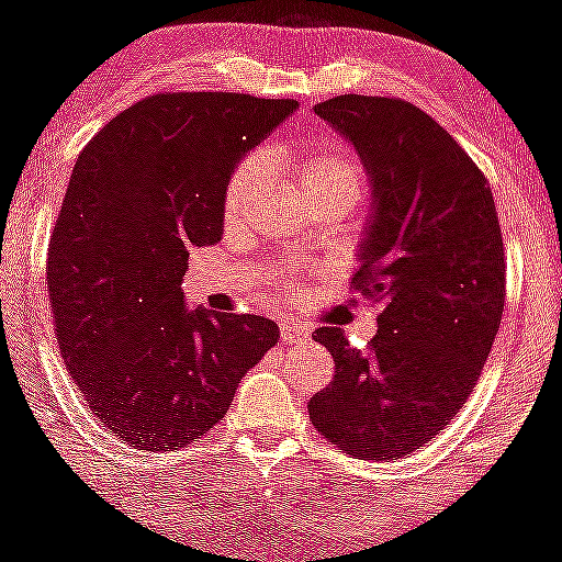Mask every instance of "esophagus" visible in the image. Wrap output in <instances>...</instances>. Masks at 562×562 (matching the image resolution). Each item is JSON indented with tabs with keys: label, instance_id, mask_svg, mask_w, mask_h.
<instances>
[{
	"label": "esophagus",
	"instance_id": "1",
	"mask_svg": "<svg viewBox=\"0 0 562 562\" xmlns=\"http://www.w3.org/2000/svg\"><path fill=\"white\" fill-rule=\"evenodd\" d=\"M280 330H282V345H304V341H310V330L299 326V323L282 321Z\"/></svg>",
	"mask_w": 562,
	"mask_h": 562
}]
</instances>
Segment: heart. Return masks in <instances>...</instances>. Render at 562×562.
Masks as SVG:
<instances>
[{
	"label": "heart",
	"instance_id": "1",
	"mask_svg": "<svg viewBox=\"0 0 562 562\" xmlns=\"http://www.w3.org/2000/svg\"><path fill=\"white\" fill-rule=\"evenodd\" d=\"M266 180V158L261 153L241 158L223 186V223L228 228L245 221ZM296 180L304 199H336L350 210L366 193V169L360 158L345 145H312L296 156ZM274 299L285 301L296 291L293 274H271Z\"/></svg>",
	"mask_w": 562,
	"mask_h": 562
}]
</instances>
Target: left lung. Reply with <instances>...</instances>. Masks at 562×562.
<instances>
[{"label":"left lung","instance_id":"8db88e82","mask_svg":"<svg viewBox=\"0 0 562 562\" xmlns=\"http://www.w3.org/2000/svg\"><path fill=\"white\" fill-rule=\"evenodd\" d=\"M315 112L374 186L352 291L382 310L366 352L341 328L315 330L336 371L306 406L330 445L395 460L441 434L480 380L506 299L498 212L482 169L412 102L345 93Z\"/></svg>","mask_w":562,"mask_h":562}]
</instances>
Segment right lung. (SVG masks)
<instances>
[{
    "label": "right lung",
    "mask_w": 562,
    "mask_h": 562,
    "mask_svg": "<svg viewBox=\"0 0 562 562\" xmlns=\"http://www.w3.org/2000/svg\"><path fill=\"white\" fill-rule=\"evenodd\" d=\"M293 99L164 91L80 150L47 245L58 350L88 409L132 447L202 439L277 345L258 315L188 310V250L223 236V186Z\"/></svg>",
    "instance_id": "add662e5"
}]
</instances>
